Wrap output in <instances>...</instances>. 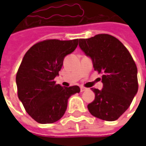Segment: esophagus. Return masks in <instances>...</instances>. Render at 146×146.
I'll use <instances>...</instances> for the list:
<instances>
[{"label":"esophagus","mask_w":146,"mask_h":146,"mask_svg":"<svg viewBox=\"0 0 146 146\" xmlns=\"http://www.w3.org/2000/svg\"><path fill=\"white\" fill-rule=\"evenodd\" d=\"M86 89H87V88H84V87H80V92H84Z\"/></svg>","instance_id":"esophagus-1"}]
</instances>
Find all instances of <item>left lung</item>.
<instances>
[{"mask_svg":"<svg viewBox=\"0 0 146 146\" xmlns=\"http://www.w3.org/2000/svg\"><path fill=\"white\" fill-rule=\"evenodd\" d=\"M79 46L92 58L95 71L102 74L103 88H92L95 98L88 105L89 112L97 118L114 121L128 109L138 92L135 61L125 46L110 34L79 39Z\"/></svg>","mask_w":146,"mask_h":146,"instance_id":"left-lung-1","label":"left lung"}]
</instances>
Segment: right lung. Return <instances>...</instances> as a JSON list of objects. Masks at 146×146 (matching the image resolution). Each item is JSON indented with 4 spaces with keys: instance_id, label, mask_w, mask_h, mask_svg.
I'll list each match as a JSON object with an SVG mask.
<instances>
[{
    "instance_id": "add662e5",
    "label": "right lung",
    "mask_w": 146,
    "mask_h": 146,
    "mask_svg": "<svg viewBox=\"0 0 146 146\" xmlns=\"http://www.w3.org/2000/svg\"><path fill=\"white\" fill-rule=\"evenodd\" d=\"M78 39L44 40L27 51L16 73L18 97L25 110L40 123H52L60 119L71 95L79 93L78 86L69 88L56 84L63 59L78 45Z\"/></svg>"
}]
</instances>
